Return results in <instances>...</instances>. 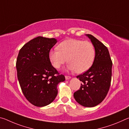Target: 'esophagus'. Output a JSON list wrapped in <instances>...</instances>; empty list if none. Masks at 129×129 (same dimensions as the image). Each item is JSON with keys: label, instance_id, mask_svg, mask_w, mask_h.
Here are the masks:
<instances>
[{"label": "esophagus", "instance_id": "34e87169", "mask_svg": "<svg viewBox=\"0 0 129 129\" xmlns=\"http://www.w3.org/2000/svg\"><path fill=\"white\" fill-rule=\"evenodd\" d=\"M71 77H70V76H65V79H66L67 80L71 79Z\"/></svg>", "mask_w": 129, "mask_h": 129}]
</instances>
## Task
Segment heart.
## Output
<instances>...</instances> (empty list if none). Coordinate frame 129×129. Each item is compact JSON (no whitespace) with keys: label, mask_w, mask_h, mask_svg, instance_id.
I'll return each instance as SVG.
<instances>
[{"label":"heart","mask_w":129,"mask_h":129,"mask_svg":"<svg viewBox=\"0 0 129 129\" xmlns=\"http://www.w3.org/2000/svg\"><path fill=\"white\" fill-rule=\"evenodd\" d=\"M57 48L58 50H51L49 52L50 61L56 69L68 61L69 71L82 73L90 68L94 60V47L89 41L68 39L60 43Z\"/></svg>","instance_id":"obj_1"}]
</instances>
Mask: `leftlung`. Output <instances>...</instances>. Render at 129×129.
<instances>
[{
	"label": "left lung",
	"instance_id": "8db88e82",
	"mask_svg": "<svg viewBox=\"0 0 129 129\" xmlns=\"http://www.w3.org/2000/svg\"><path fill=\"white\" fill-rule=\"evenodd\" d=\"M85 35L94 47V60L88 71L77 76L82 82L73 96L81 105L91 108L101 103L108 94L112 80L113 64L107 47L91 35Z\"/></svg>",
	"mask_w": 129,
	"mask_h": 129
}]
</instances>
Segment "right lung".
<instances>
[{"label": "right lung", "mask_w": 129, "mask_h": 129, "mask_svg": "<svg viewBox=\"0 0 129 129\" xmlns=\"http://www.w3.org/2000/svg\"><path fill=\"white\" fill-rule=\"evenodd\" d=\"M57 41L39 36L21 48L16 60L19 84L26 99L32 105L43 107L53 102L57 95V86L64 81L49 58L50 50Z\"/></svg>", "instance_id": "right-lung-1"}]
</instances>
